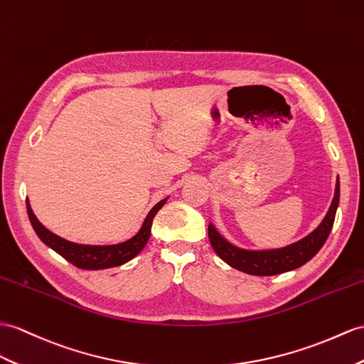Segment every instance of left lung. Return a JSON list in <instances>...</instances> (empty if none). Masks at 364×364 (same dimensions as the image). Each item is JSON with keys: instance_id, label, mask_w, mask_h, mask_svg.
Here are the masks:
<instances>
[{"instance_id": "left-lung-1", "label": "left lung", "mask_w": 364, "mask_h": 364, "mask_svg": "<svg viewBox=\"0 0 364 364\" xmlns=\"http://www.w3.org/2000/svg\"><path fill=\"white\" fill-rule=\"evenodd\" d=\"M340 202V181L335 185V196L329 207V211L312 233L299 241L290 244L287 247L272 250H245L230 244L225 237L215 228V225H208V237L213 250L218 256L233 269L241 270L256 277H272V274H279L284 272L295 270L301 265L309 262L314 256L320 252L324 245L326 239L329 237L331 230L333 227L335 213L338 208Z\"/></svg>"}]
</instances>
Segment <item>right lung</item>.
I'll use <instances>...</instances> for the list:
<instances>
[{
	"instance_id": "right-lung-1",
	"label": "right lung",
	"mask_w": 364,
	"mask_h": 364,
	"mask_svg": "<svg viewBox=\"0 0 364 364\" xmlns=\"http://www.w3.org/2000/svg\"><path fill=\"white\" fill-rule=\"evenodd\" d=\"M166 199L168 198L157 202L151 208V211L148 213L137 235H134L125 242L114 244V245H86V244H75V242L66 241V239L49 232V230L40 223L37 216L33 215L29 200H26V207H28L29 220L35 230V233H37V236L44 244L50 247V249L57 252L60 256H63L66 261L74 264L78 269L100 270V269L117 267V265L125 264L144 250V247L146 245L149 239V235H151L153 219L156 216V213L165 205Z\"/></svg>"
}]
</instances>
